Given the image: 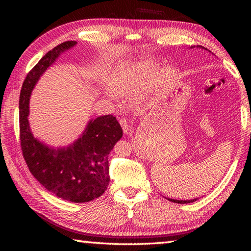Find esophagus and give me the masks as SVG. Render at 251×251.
<instances>
[{
	"mask_svg": "<svg viewBox=\"0 0 251 251\" xmlns=\"http://www.w3.org/2000/svg\"><path fill=\"white\" fill-rule=\"evenodd\" d=\"M120 124L123 128V131L125 132V134H128V131L130 130V126L128 124V122L125 119V117H121L120 119Z\"/></svg>",
	"mask_w": 251,
	"mask_h": 251,
	"instance_id": "34e87169",
	"label": "esophagus"
}]
</instances>
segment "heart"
I'll return each instance as SVG.
<instances>
[{
	"label": "heart",
	"mask_w": 251,
	"mask_h": 251,
	"mask_svg": "<svg viewBox=\"0 0 251 251\" xmlns=\"http://www.w3.org/2000/svg\"><path fill=\"white\" fill-rule=\"evenodd\" d=\"M157 70V65L153 60L121 65L110 74L108 83L116 94L128 96L137 93L143 85L151 81ZM172 68H163L156 74V81L164 82L173 76Z\"/></svg>",
	"instance_id": "heart-1"
}]
</instances>
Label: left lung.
Here are the masks:
<instances>
[{
	"label": "left lung",
	"mask_w": 251,
	"mask_h": 251,
	"mask_svg": "<svg viewBox=\"0 0 251 251\" xmlns=\"http://www.w3.org/2000/svg\"><path fill=\"white\" fill-rule=\"evenodd\" d=\"M200 47V46H199ZM202 49H204V47H202ZM205 50H207V49H205ZM169 201H174V202H178V204H188V202H192V201H178V200H170V199H168Z\"/></svg>",
	"instance_id": "left-lung-1"
}]
</instances>
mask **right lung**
I'll return each mask as SVG.
<instances>
[{"label":"right lung","mask_w":251,"mask_h":251,"mask_svg":"<svg viewBox=\"0 0 251 251\" xmlns=\"http://www.w3.org/2000/svg\"><path fill=\"white\" fill-rule=\"evenodd\" d=\"M76 44L57 45L26 74L19 97V136L23 155L33 177L52 194L73 202L101 196L110 182L108 156L123 130L113 115L90 121L83 136L66 149H50L32 135L28 123L29 98L40 75L61 51Z\"/></svg>","instance_id":"obj_1"}]
</instances>
